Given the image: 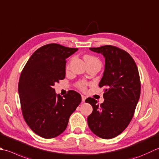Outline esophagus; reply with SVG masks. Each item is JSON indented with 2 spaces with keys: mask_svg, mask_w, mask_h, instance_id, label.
<instances>
[{
  "mask_svg": "<svg viewBox=\"0 0 159 159\" xmlns=\"http://www.w3.org/2000/svg\"><path fill=\"white\" fill-rule=\"evenodd\" d=\"M81 97H82V101H83V102H85V99H86V96L82 95V96H81Z\"/></svg>",
  "mask_w": 159,
  "mask_h": 159,
  "instance_id": "1",
  "label": "esophagus"
}]
</instances>
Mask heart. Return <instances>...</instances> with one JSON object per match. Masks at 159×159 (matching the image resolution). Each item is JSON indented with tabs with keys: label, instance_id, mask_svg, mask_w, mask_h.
<instances>
[{
	"label": "heart",
	"instance_id": "obj_1",
	"mask_svg": "<svg viewBox=\"0 0 159 159\" xmlns=\"http://www.w3.org/2000/svg\"><path fill=\"white\" fill-rule=\"evenodd\" d=\"M84 60H85V63L87 65L88 64H91V63H96V64H98L101 65V61H99V59L95 57H93V56L91 55H88L86 54L84 56ZM69 67V63H68L67 68ZM87 86H88V83L85 81H79L76 83V87L79 89L82 90V91H84L87 88Z\"/></svg>",
	"mask_w": 159,
	"mask_h": 159
}]
</instances>
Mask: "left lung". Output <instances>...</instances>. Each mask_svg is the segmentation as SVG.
<instances>
[{
    "label": "left lung",
    "mask_w": 159,
    "mask_h": 159,
    "mask_svg": "<svg viewBox=\"0 0 159 159\" xmlns=\"http://www.w3.org/2000/svg\"><path fill=\"white\" fill-rule=\"evenodd\" d=\"M105 59V71L99 87H105L104 102L85 100L93 107L88 117L91 131L104 139L116 137L128 126L141 94V80L135 61L128 53L112 45L89 48Z\"/></svg>",
    "instance_id": "obj_1"
}]
</instances>
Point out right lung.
<instances>
[{
	"label": "right lung",
	"instance_id": "add662e5",
	"mask_svg": "<svg viewBox=\"0 0 159 159\" xmlns=\"http://www.w3.org/2000/svg\"><path fill=\"white\" fill-rule=\"evenodd\" d=\"M77 50L57 43L42 46L21 71L18 94L22 114L30 129L44 139L63 133L81 102V96L74 90L63 98L54 88L55 83L65 79L66 58Z\"/></svg>",
	"mask_w": 159,
	"mask_h": 159
}]
</instances>
